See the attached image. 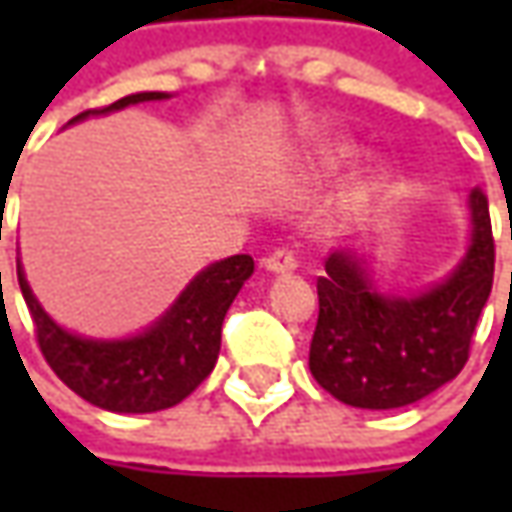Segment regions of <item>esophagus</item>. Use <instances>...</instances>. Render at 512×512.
Returning <instances> with one entry per match:
<instances>
[{"instance_id":"esophagus-1","label":"esophagus","mask_w":512,"mask_h":512,"mask_svg":"<svg viewBox=\"0 0 512 512\" xmlns=\"http://www.w3.org/2000/svg\"><path fill=\"white\" fill-rule=\"evenodd\" d=\"M265 267L270 270V273H293V270L299 267V259H296V253H293V250L279 247V250H273V253L267 256Z\"/></svg>"}]
</instances>
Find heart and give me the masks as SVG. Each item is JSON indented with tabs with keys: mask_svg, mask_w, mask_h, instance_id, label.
<instances>
[{
	"mask_svg": "<svg viewBox=\"0 0 512 512\" xmlns=\"http://www.w3.org/2000/svg\"><path fill=\"white\" fill-rule=\"evenodd\" d=\"M350 153H353V150L344 148V145H339V148H327L325 156H322V165H325L327 170H336L339 165H344V162L350 159Z\"/></svg>",
	"mask_w": 512,
	"mask_h": 512,
	"instance_id": "obj_1",
	"label": "heart"
}]
</instances>
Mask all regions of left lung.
I'll list each match as a JSON object with an SVG mask.
<instances>
[{
  "label": "left lung",
  "instance_id": "8db88e82",
  "mask_svg": "<svg viewBox=\"0 0 512 512\" xmlns=\"http://www.w3.org/2000/svg\"><path fill=\"white\" fill-rule=\"evenodd\" d=\"M473 236L442 285L384 296L356 250H336L319 276V322L310 373L350 407L393 410L430 396L462 373L493 287L496 245L482 187L470 193Z\"/></svg>",
  "mask_w": 512,
  "mask_h": 512
}]
</instances>
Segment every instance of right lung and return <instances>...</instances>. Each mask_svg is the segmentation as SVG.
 I'll return each instance as SVG.
<instances>
[{
	"label": "right lung",
	"mask_w": 512,
	"mask_h": 512,
	"mask_svg": "<svg viewBox=\"0 0 512 512\" xmlns=\"http://www.w3.org/2000/svg\"><path fill=\"white\" fill-rule=\"evenodd\" d=\"M156 99H168V93L159 90L130 93L108 108L85 110L70 122H82L85 116H99ZM250 273H253V259L247 253L222 259L205 267L182 290V296L173 302L168 313L145 333L102 342V339H82L56 325L30 293L22 265L16 262L19 287L36 327V342L50 370L76 396L113 413L165 410L187 399L205 382L219 359L227 307L233 305L236 293L250 279Z\"/></svg>",
	"instance_id": "1"
}]
</instances>
